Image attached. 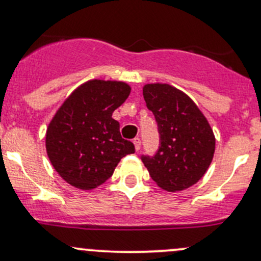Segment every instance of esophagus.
I'll return each instance as SVG.
<instances>
[{
	"label": "esophagus",
	"mask_w": 261,
	"mask_h": 261,
	"mask_svg": "<svg viewBox=\"0 0 261 261\" xmlns=\"http://www.w3.org/2000/svg\"><path fill=\"white\" fill-rule=\"evenodd\" d=\"M134 145H135V150L139 151L140 148H141V140H140L139 137H136V139L134 140Z\"/></svg>",
	"instance_id": "1"
}]
</instances>
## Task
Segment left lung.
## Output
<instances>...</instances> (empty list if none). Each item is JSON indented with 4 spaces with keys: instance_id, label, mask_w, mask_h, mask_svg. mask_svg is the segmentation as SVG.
Masks as SVG:
<instances>
[{
    "instance_id": "8db88e82",
    "label": "left lung",
    "mask_w": 261,
    "mask_h": 261,
    "mask_svg": "<svg viewBox=\"0 0 261 261\" xmlns=\"http://www.w3.org/2000/svg\"><path fill=\"white\" fill-rule=\"evenodd\" d=\"M146 105L153 113L160 148L141 160L159 187L167 192L187 190L204 176L216 150L210 122L187 94L170 84L142 88Z\"/></svg>"
}]
</instances>
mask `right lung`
Returning <instances> with one entry per match:
<instances>
[{
    "mask_svg": "<svg viewBox=\"0 0 261 261\" xmlns=\"http://www.w3.org/2000/svg\"><path fill=\"white\" fill-rule=\"evenodd\" d=\"M130 91L124 82L88 80L54 114L45 133V150L54 170L70 186L96 188L113 176L122 157L135 152L113 119Z\"/></svg>",
    "mask_w": 261,
    "mask_h": 261,
    "instance_id": "add662e5",
    "label": "right lung"
}]
</instances>
